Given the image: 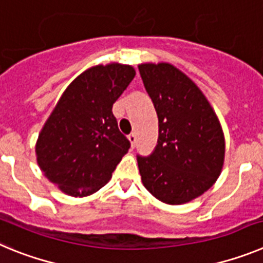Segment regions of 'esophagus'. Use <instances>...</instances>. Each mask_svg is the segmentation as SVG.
Listing matches in <instances>:
<instances>
[{
	"label": "esophagus",
	"mask_w": 263,
	"mask_h": 263,
	"mask_svg": "<svg viewBox=\"0 0 263 263\" xmlns=\"http://www.w3.org/2000/svg\"><path fill=\"white\" fill-rule=\"evenodd\" d=\"M127 138H129V141H130V145H132V147H136V145H137V136L136 134H130L129 137H127Z\"/></svg>",
	"instance_id": "esophagus-1"
}]
</instances>
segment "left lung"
Listing matches in <instances>:
<instances>
[{
  "label": "left lung",
  "mask_w": 263,
  "mask_h": 263,
  "mask_svg": "<svg viewBox=\"0 0 263 263\" xmlns=\"http://www.w3.org/2000/svg\"><path fill=\"white\" fill-rule=\"evenodd\" d=\"M138 69L159 127L152 154L137 155L143 185L163 203L191 201L221 173L225 142L217 116L194 81L171 64Z\"/></svg>",
  "instance_id": "left-lung-1"
}]
</instances>
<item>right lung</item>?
Returning a JSON list of instances; mask_svg holds the SVG:
<instances>
[{"instance_id": "obj_1", "label": "right lung", "mask_w": 263, "mask_h": 263, "mask_svg": "<svg viewBox=\"0 0 263 263\" xmlns=\"http://www.w3.org/2000/svg\"><path fill=\"white\" fill-rule=\"evenodd\" d=\"M136 76L133 67L111 63L72 81L36 142V159L47 179L71 196L99 191L130 147L118 130L113 104Z\"/></svg>"}]
</instances>
